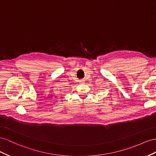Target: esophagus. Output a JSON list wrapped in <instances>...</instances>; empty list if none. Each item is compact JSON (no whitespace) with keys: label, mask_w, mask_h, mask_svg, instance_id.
<instances>
[{"label":"esophagus","mask_w":156,"mask_h":156,"mask_svg":"<svg viewBox=\"0 0 156 156\" xmlns=\"http://www.w3.org/2000/svg\"><path fill=\"white\" fill-rule=\"evenodd\" d=\"M80 83H84V81L83 80H80Z\"/></svg>","instance_id":"34e87169"}]
</instances>
